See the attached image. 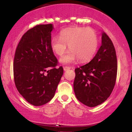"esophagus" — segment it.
<instances>
[{
	"label": "esophagus",
	"instance_id": "esophagus-1",
	"mask_svg": "<svg viewBox=\"0 0 132 132\" xmlns=\"http://www.w3.org/2000/svg\"><path fill=\"white\" fill-rule=\"evenodd\" d=\"M71 69V67H69V66H64V70L65 71L69 70V69Z\"/></svg>",
	"mask_w": 132,
	"mask_h": 132
}]
</instances>
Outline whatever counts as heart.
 Here are the masks:
<instances>
[{
    "label": "heart",
    "mask_w": 132,
    "mask_h": 132,
    "mask_svg": "<svg viewBox=\"0 0 132 132\" xmlns=\"http://www.w3.org/2000/svg\"><path fill=\"white\" fill-rule=\"evenodd\" d=\"M68 45L71 50L61 57V63L70 64L78 59L82 63L87 62L91 60L96 53L97 35L94 30L89 27L68 28L62 30L60 37H54L51 41V49L58 56L65 53Z\"/></svg>",
    "instance_id": "obj_1"
}]
</instances>
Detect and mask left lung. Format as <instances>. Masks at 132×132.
Returning <instances> with one entry per match:
<instances>
[{
  "label": "left lung",
  "mask_w": 132,
  "mask_h": 132,
  "mask_svg": "<svg viewBox=\"0 0 132 132\" xmlns=\"http://www.w3.org/2000/svg\"><path fill=\"white\" fill-rule=\"evenodd\" d=\"M74 90L79 101L88 107L101 104L114 88L117 74V59L113 44L105 33L102 45L89 63L75 69Z\"/></svg>",
  "instance_id": "obj_1"
}]
</instances>
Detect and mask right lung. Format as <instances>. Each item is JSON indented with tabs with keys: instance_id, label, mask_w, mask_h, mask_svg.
Instances as JSON below:
<instances>
[{
	"instance_id": "right-lung-1",
	"label": "right lung",
	"mask_w": 132,
	"mask_h": 132,
	"mask_svg": "<svg viewBox=\"0 0 132 132\" xmlns=\"http://www.w3.org/2000/svg\"><path fill=\"white\" fill-rule=\"evenodd\" d=\"M52 24L37 25L24 33L13 60V78L19 93L30 104L40 106L54 97L63 75L51 47Z\"/></svg>"
}]
</instances>
